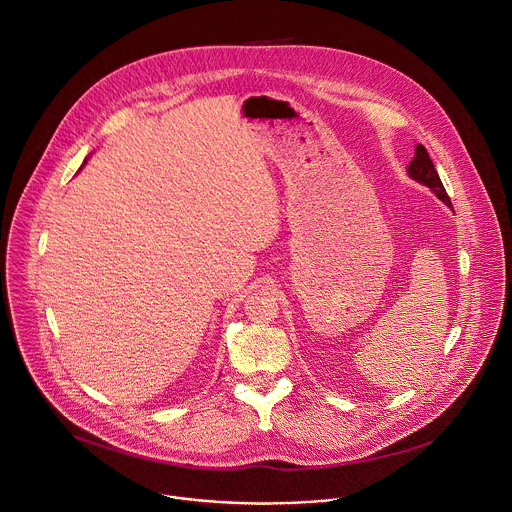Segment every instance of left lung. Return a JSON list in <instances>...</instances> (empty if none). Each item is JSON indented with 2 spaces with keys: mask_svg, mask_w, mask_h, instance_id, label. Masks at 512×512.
Instances as JSON below:
<instances>
[{
  "mask_svg": "<svg viewBox=\"0 0 512 512\" xmlns=\"http://www.w3.org/2000/svg\"><path fill=\"white\" fill-rule=\"evenodd\" d=\"M409 175H411L415 181L427 185L441 201H445L447 205H451L449 195H447V191H445V187H443V183H441V177H439V173H437V169H435V165H433V161H431L427 149H425L421 143H419L417 149H415V159H413L411 165H409Z\"/></svg>",
  "mask_w": 512,
  "mask_h": 512,
  "instance_id": "obj_1",
  "label": "left lung"
}]
</instances>
